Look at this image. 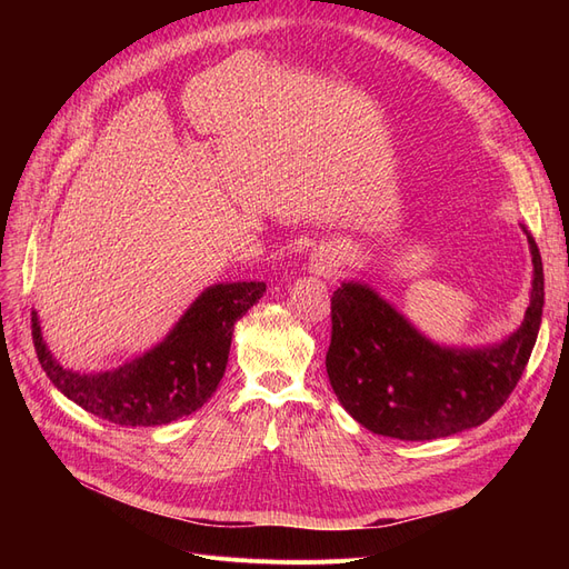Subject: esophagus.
Segmentation results:
<instances>
[{"instance_id": "34e87169", "label": "esophagus", "mask_w": 569, "mask_h": 569, "mask_svg": "<svg viewBox=\"0 0 569 569\" xmlns=\"http://www.w3.org/2000/svg\"><path fill=\"white\" fill-rule=\"evenodd\" d=\"M318 266H320L322 270H325V268H332V258H330V261H327V258L320 256V263H318Z\"/></svg>"}]
</instances>
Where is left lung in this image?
<instances>
[{
	"mask_svg": "<svg viewBox=\"0 0 569 569\" xmlns=\"http://www.w3.org/2000/svg\"><path fill=\"white\" fill-rule=\"evenodd\" d=\"M531 253L525 318L487 347H446L425 337L399 308L366 282H341L332 295L327 377L349 416L375 435L429 441L487 422L520 382L541 327L543 266Z\"/></svg>",
	"mask_w": 569,
	"mask_h": 569,
	"instance_id": "8db88e82",
	"label": "left lung"
}]
</instances>
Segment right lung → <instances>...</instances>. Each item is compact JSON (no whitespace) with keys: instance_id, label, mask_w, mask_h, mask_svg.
Segmentation results:
<instances>
[{"instance_id":"add662e5","label":"right lung","mask_w":569,"mask_h":569,"mask_svg":"<svg viewBox=\"0 0 569 569\" xmlns=\"http://www.w3.org/2000/svg\"><path fill=\"white\" fill-rule=\"evenodd\" d=\"M266 282H220L189 303L163 341L107 372H76L51 356L32 311L40 366L63 396L120 427H157L192 416L226 375L234 322L263 297Z\"/></svg>"}]
</instances>
